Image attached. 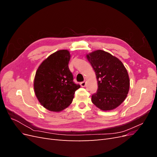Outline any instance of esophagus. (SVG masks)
I'll return each mask as SVG.
<instances>
[{
	"label": "esophagus",
	"mask_w": 157,
	"mask_h": 157,
	"mask_svg": "<svg viewBox=\"0 0 157 157\" xmlns=\"http://www.w3.org/2000/svg\"><path fill=\"white\" fill-rule=\"evenodd\" d=\"M86 81H83L82 82H80V86L82 87H85L86 86Z\"/></svg>",
	"instance_id": "obj_1"
}]
</instances>
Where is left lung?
<instances>
[{"label":"left lung","instance_id":"8db88e82","mask_svg":"<svg viewBox=\"0 0 157 157\" xmlns=\"http://www.w3.org/2000/svg\"><path fill=\"white\" fill-rule=\"evenodd\" d=\"M96 73L98 91L92 96V101L102 111L117 108L124 101L130 88L128 71L122 61L101 50L86 55Z\"/></svg>","mask_w":157,"mask_h":157}]
</instances>
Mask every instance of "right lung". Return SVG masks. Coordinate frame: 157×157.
Wrapping results in <instances>:
<instances>
[{
	"instance_id": "add662e5",
	"label": "right lung",
	"mask_w": 157,
	"mask_h": 157,
	"mask_svg": "<svg viewBox=\"0 0 157 157\" xmlns=\"http://www.w3.org/2000/svg\"><path fill=\"white\" fill-rule=\"evenodd\" d=\"M71 55L67 50H58L42 61L34 79L36 97L50 111L60 112L69 106L80 86L73 82L69 69Z\"/></svg>"
}]
</instances>
